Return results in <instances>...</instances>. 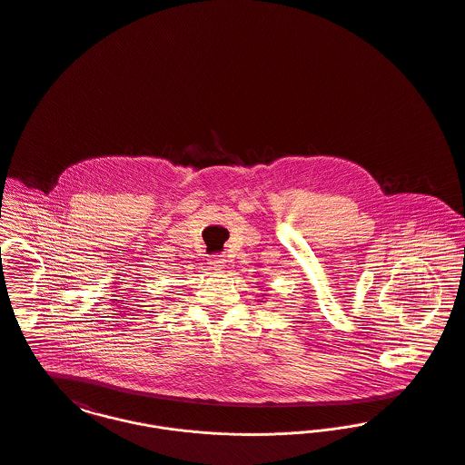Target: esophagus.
<instances>
[{
	"mask_svg": "<svg viewBox=\"0 0 465 465\" xmlns=\"http://www.w3.org/2000/svg\"><path fill=\"white\" fill-rule=\"evenodd\" d=\"M224 265H226V260L221 257V255H213V257L208 258V267H210L212 271H215V272L223 271Z\"/></svg>",
	"mask_w": 465,
	"mask_h": 465,
	"instance_id": "esophagus-1",
	"label": "esophagus"
}]
</instances>
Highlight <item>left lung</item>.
Segmentation results:
<instances>
[{
  "instance_id": "8db88e82",
  "label": "left lung",
  "mask_w": 465,
  "mask_h": 465,
  "mask_svg": "<svg viewBox=\"0 0 465 465\" xmlns=\"http://www.w3.org/2000/svg\"><path fill=\"white\" fill-rule=\"evenodd\" d=\"M263 296H265V294H263Z\"/></svg>"
}]
</instances>
